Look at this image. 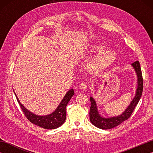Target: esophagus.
I'll return each mask as SVG.
<instances>
[{"mask_svg":"<svg viewBox=\"0 0 153 153\" xmlns=\"http://www.w3.org/2000/svg\"><path fill=\"white\" fill-rule=\"evenodd\" d=\"M87 87V84L86 83H84V82L81 83L79 86V88L81 89H86Z\"/></svg>","mask_w":153,"mask_h":153,"instance_id":"1","label":"esophagus"}]
</instances>
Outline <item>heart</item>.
<instances>
[{
  "mask_svg": "<svg viewBox=\"0 0 153 153\" xmlns=\"http://www.w3.org/2000/svg\"><path fill=\"white\" fill-rule=\"evenodd\" d=\"M105 45L100 44L94 45L91 47V50L93 52L100 53L90 65V70L95 71L105 68L115 59L116 52L112 49L105 50Z\"/></svg>",
  "mask_w": 153,
  "mask_h": 153,
  "instance_id": "heart-1",
  "label": "heart"
}]
</instances>
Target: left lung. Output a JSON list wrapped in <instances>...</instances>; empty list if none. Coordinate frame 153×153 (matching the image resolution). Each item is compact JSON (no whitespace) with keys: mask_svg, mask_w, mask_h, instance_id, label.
<instances>
[{"mask_svg":"<svg viewBox=\"0 0 153 153\" xmlns=\"http://www.w3.org/2000/svg\"><path fill=\"white\" fill-rule=\"evenodd\" d=\"M131 65L135 70L136 76H137V87H136L134 97L129 103V106L122 114L118 116L112 117L102 116L99 112L96 100L93 97H90V121L92 124L96 126L97 128L102 129H109L120 125V123H122L129 118V116H131L133 111H134L135 107L138 104L142 95L143 87L141 70L139 61H136Z\"/></svg>","mask_w":153,"mask_h":153,"instance_id":"left-lung-1","label":"left lung"}]
</instances>
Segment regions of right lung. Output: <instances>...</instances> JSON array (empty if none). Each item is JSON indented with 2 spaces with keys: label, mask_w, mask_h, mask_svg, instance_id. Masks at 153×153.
Listing matches in <instances>:
<instances>
[{
  "label": "right lung",
  "mask_w": 153,
  "mask_h": 153,
  "mask_svg": "<svg viewBox=\"0 0 153 153\" xmlns=\"http://www.w3.org/2000/svg\"><path fill=\"white\" fill-rule=\"evenodd\" d=\"M14 94L23 112L25 114L27 118L31 123H33L35 125H37V126H39L40 128H42L47 129H54L58 128V127L62 125L64 123L65 120H66V106L71 97L74 96V91L73 89H71L68 91L65 94L62 100H61V102L57 106V108L55 109L54 111L51 114H48L47 115L43 116L35 114L30 111V110L25 108L20 102L15 92Z\"/></svg>",
  "instance_id": "right-lung-1"
}]
</instances>
